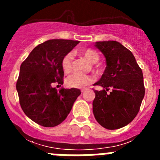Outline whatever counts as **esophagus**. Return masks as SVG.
I'll list each match as a JSON object with an SVG mask.
<instances>
[{
  "mask_svg": "<svg viewBox=\"0 0 160 160\" xmlns=\"http://www.w3.org/2000/svg\"><path fill=\"white\" fill-rule=\"evenodd\" d=\"M86 90H87V89H86V88H82V89H81V92L83 93V92H85Z\"/></svg>",
  "mask_w": 160,
  "mask_h": 160,
  "instance_id": "34e87169",
  "label": "esophagus"
}]
</instances>
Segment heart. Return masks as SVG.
Listing matches in <instances>:
<instances>
[{"label":"heart","instance_id":"b5f03b06","mask_svg":"<svg viewBox=\"0 0 160 160\" xmlns=\"http://www.w3.org/2000/svg\"><path fill=\"white\" fill-rule=\"evenodd\" d=\"M80 53L90 63H96L99 59V55L92 49H85L80 51ZM73 53H68L62 59V69L65 73H69L71 71ZM94 82V78L90 75H80L73 73L66 78V84L70 88H84Z\"/></svg>","mask_w":160,"mask_h":160}]
</instances>
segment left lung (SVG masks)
I'll return each mask as SVG.
<instances>
[{"instance_id": "left-lung-1", "label": "left lung", "mask_w": 160, "mask_h": 160, "mask_svg": "<svg viewBox=\"0 0 160 160\" xmlns=\"http://www.w3.org/2000/svg\"><path fill=\"white\" fill-rule=\"evenodd\" d=\"M95 47L106 58L107 67L94 85L93 113L97 122L106 129L123 128L138 114L145 94L143 76L133 53L115 41L97 42ZM109 89L111 92L107 93Z\"/></svg>"}]
</instances>
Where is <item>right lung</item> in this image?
<instances>
[{"label": "right lung", "instance_id": "right-lung-1", "mask_svg": "<svg viewBox=\"0 0 160 160\" xmlns=\"http://www.w3.org/2000/svg\"><path fill=\"white\" fill-rule=\"evenodd\" d=\"M78 41L52 39L38 45L20 67L17 90L26 116L45 128L59 125L66 118L81 94L79 89L53 88L63 84L62 59Z\"/></svg>", "mask_w": 160, "mask_h": 160}]
</instances>
